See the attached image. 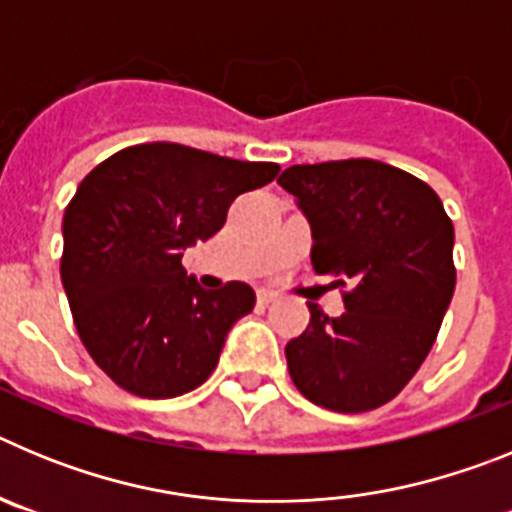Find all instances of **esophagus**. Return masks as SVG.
<instances>
[{
  "label": "esophagus",
  "mask_w": 512,
  "mask_h": 512,
  "mask_svg": "<svg viewBox=\"0 0 512 512\" xmlns=\"http://www.w3.org/2000/svg\"><path fill=\"white\" fill-rule=\"evenodd\" d=\"M277 300V292H271V289H259V302L261 305H269V302Z\"/></svg>",
  "instance_id": "esophagus-1"
}]
</instances>
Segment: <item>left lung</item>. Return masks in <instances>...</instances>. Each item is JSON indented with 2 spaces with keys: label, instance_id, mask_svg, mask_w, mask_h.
<instances>
[{
  "label": "left lung",
  "instance_id": "8db88e82",
  "mask_svg": "<svg viewBox=\"0 0 512 512\" xmlns=\"http://www.w3.org/2000/svg\"><path fill=\"white\" fill-rule=\"evenodd\" d=\"M312 230V269L336 277L346 312L315 302L284 348L289 377L320 408L366 413L413 379L454 297V225L438 194L372 158L289 166L277 179Z\"/></svg>",
  "mask_w": 512,
  "mask_h": 512
}]
</instances>
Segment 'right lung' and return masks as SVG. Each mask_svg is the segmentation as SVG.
I'll return each instance as SVG.
<instances>
[{
    "label": "right lung",
    "instance_id": "add662e5",
    "mask_svg": "<svg viewBox=\"0 0 512 512\" xmlns=\"http://www.w3.org/2000/svg\"><path fill=\"white\" fill-rule=\"evenodd\" d=\"M277 174L269 161L143 143L84 176L63 212L61 282L81 343L117 387L166 400L215 372L256 295L243 282L202 289L184 248L212 238L238 194Z\"/></svg>",
    "mask_w": 512,
    "mask_h": 512
}]
</instances>
